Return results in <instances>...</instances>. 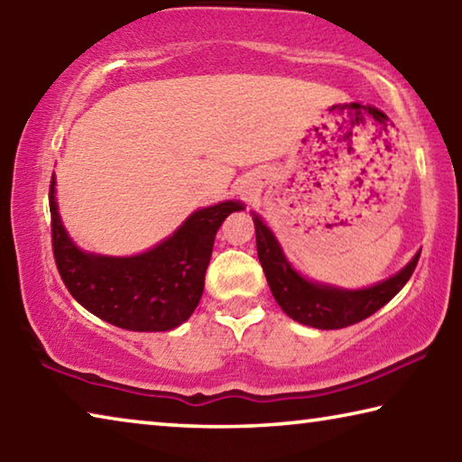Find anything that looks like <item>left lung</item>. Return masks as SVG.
<instances>
[{
	"label": "left lung",
	"mask_w": 462,
	"mask_h": 462,
	"mask_svg": "<svg viewBox=\"0 0 462 462\" xmlns=\"http://www.w3.org/2000/svg\"><path fill=\"white\" fill-rule=\"evenodd\" d=\"M253 214L256 253L263 264L271 293L285 314L303 326L318 330H338L373 316L402 291L416 269L420 250L402 271L389 279L363 289H344L303 277L281 248L273 230L259 214Z\"/></svg>",
	"instance_id": "8db88e82"
}]
</instances>
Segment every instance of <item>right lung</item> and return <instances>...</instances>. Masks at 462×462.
Returning <instances> with one entry per match:
<instances>
[{"instance_id":"obj_1","label":"right lung","mask_w":462,"mask_h":462,"mask_svg":"<svg viewBox=\"0 0 462 462\" xmlns=\"http://www.w3.org/2000/svg\"><path fill=\"white\" fill-rule=\"evenodd\" d=\"M54 185L52 175V250L62 281L93 316L132 332H167L189 319L201 300L217 228L232 212L245 209L238 199L199 208L144 253L109 256L81 250L69 236Z\"/></svg>"}]
</instances>
